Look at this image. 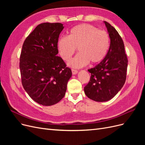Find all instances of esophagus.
<instances>
[{
  "label": "esophagus",
  "instance_id": "obj_1",
  "mask_svg": "<svg viewBox=\"0 0 145 145\" xmlns=\"http://www.w3.org/2000/svg\"><path fill=\"white\" fill-rule=\"evenodd\" d=\"M72 73L73 75H75V74H77L78 73V71L77 70H76V69H72Z\"/></svg>",
  "mask_w": 145,
  "mask_h": 145
}]
</instances>
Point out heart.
I'll list each match as a JSON object with an SVG mask.
<instances>
[{
	"mask_svg": "<svg viewBox=\"0 0 145 145\" xmlns=\"http://www.w3.org/2000/svg\"><path fill=\"white\" fill-rule=\"evenodd\" d=\"M110 46V39L105 31L89 24H81L70 29L68 36L60 37L57 43L59 53L63 60L68 61L75 53L79 52L68 63L72 68H80L88 63L100 62L106 56Z\"/></svg>",
	"mask_w": 145,
	"mask_h": 145,
	"instance_id": "obj_1",
	"label": "heart"
}]
</instances>
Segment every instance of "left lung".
Instances as JSON below:
<instances>
[{
    "mask_svg": "<svg viewBox=\"0 0 145 145\" xmlns=\"http://www.w3.org/2000/svg\"><path fill=\"white\" fill-rule=\"evenodd\" d=\"M110 38V46L105 57L88 70L90 81L85 88L86 95L95 102H106L112 99L123 86L126 78L128 59L123 42L116 29L103 21Z\"/></svg>",
    "mask_w": 145,
    "mask_h": 145,
    "instance_id": "8db88e82",
    "label": "left lung"
}]
</instances>
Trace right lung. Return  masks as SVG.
Returning <instances> with one entry per match:
<instances>
[{"instance_id": "1", "label": "right lung", "mask_w": 145, "mask_h": 145, "mask_svg": "<svg viewBox=\"0 0 145 145\" xmlns=\"http://www.w3.org/2000/svg\"><path fill=\"white\" fill-rule=\"evenodd\" d=\"M64 28L60 23L39 25L25 39L20 57L22 83L34 101L51 106L62 100L72 76L70 68L57 56L58 39Z\"/></svg>"}]
</instances>
